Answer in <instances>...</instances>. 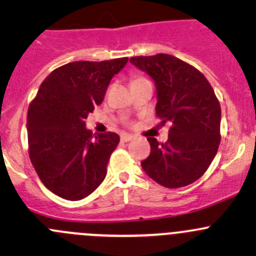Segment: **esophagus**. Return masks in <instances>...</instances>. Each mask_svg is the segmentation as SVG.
<instances>
[{"mask_svg": "<svg viewBox=\"0 0 256 256\" xmlns=\"http://www.w3.org/2000/svg\"><path fill=\"white\" fill-rule=\"evenodd\" d=\"M135 138V136L131 135V134H122L121 135V141H124V142H128V141L134 140Z\"/></svg>", "mask_w": 256, "mask_h": 256, "instance_id": "1", "label": "esophagus"}]
</instances>
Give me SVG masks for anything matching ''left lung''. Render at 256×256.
Wrapping results in <instances>:
<instances>
[{"instance_id":"8db88e82","label":"left lung","mask_w":256,"mask_h":256,"mask_svg":"<svg viewBox=\"0 0 256 256\" xmlns=\"http://www.w3.org/2000/svg\"><path fill=\"white\" fill-rule=\"evenodd\" d=\"M130 63L156 86V115L171 124L168 140L148 138L151 154L141 162L154 182L167 188L190 184L203 176L220 142V105L200 72L170 54L134 56Z\"/></svg>"}]
</instances>
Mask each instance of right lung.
<instances>
[{
    "label": "right lung",
    "mask_w": 256,
    "mask_h": 256,
    "mask_svg": "<svg viewBox=\"0 0 256 256\" xmlns=\"http://www.w3.org/2000/svg\"><path fill=\"white\" fill-rule=\"evenodd\" d=\"M128 58L73 62L56 69L40 84L28 108L30 158L43 184L68 200L94 192L106 176L115 132L94 134L85 118L104 100L112 80Z\"/></svg>",
    "instance_id": "1"
}]
</instances>
